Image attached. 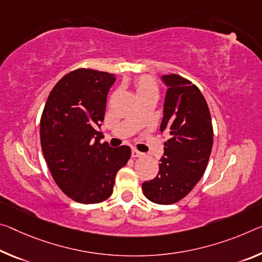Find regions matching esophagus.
Listing matches in <instances>:
<instances>
[{
	"mask_svg": "<svg viewBox=\"0 0 262 262\" xmlns=\"http://www.w3.org/2000/svg\"><path fill=\"white\" fill-rule=\"evenodd\" d=\"M142 156V152L136 150V149H133L132 150V157H134V159H136V157H141Z\"/></svg>",
	"mask_w": 262,
	"mask_h": 262,
	"instance_id": "obj_1",
	"label": "esophagus"
}]
</instances>
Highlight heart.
I'll list each match as a JSON object with an SVG mask.
<instances>
[{"mask_svg": "<svg viewBox=\"0 0 262 262\" xmlns=\"http://www.w3.org/2000/svg\"><path fill=\"white\" fill-rule=\"evenodd\" d=\"M135 89L138 97L144 94H157V84L151 77L143 76L135 81Z\"/></svg>", "mask_w": 262, "mask_h": 262, "instance_id": "heart-1", "label": "heart"}]
</instances>
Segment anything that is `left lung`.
<instances>
[{
	"instance_id": "8db88e82",
	"label": "left lung",
	"mask_w": 262,
	"mask_h": 262,
	"mask_svg": "<svg viewBox=\"0 0 262 262\" xmlns=\"http://www.w3.org/2000/svg\"><path fill=\"white\" fill-rule=\"evenodd\" d=\"M168 86L160 130L167 132L164 154L154 180L142 183L144 196L156 204L184 198L204 173L213 144L209 106L196 85L178 74L162 76Z\"/></svg>"
}]
</instances>
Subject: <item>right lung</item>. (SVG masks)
Masks as SVG:
<instances>
[{"mask_svg": "<svg viewBox=\"0 0 262 262\" xmlns=\"http://www.w3.org/2000/svg\"><path fill=\"white\" fill-rule=\"evenodd\" d=\"M115 74L78 69L60 79L49 94L40 118V144L53 180L81 204L106 201L116 172L127 164L130 148L100 143L107 94Z\"/></svg>", "mask_w": 262, "mask_h": 262, "instance_id": "add662e5", "label": "right lung"}]
</instances>
